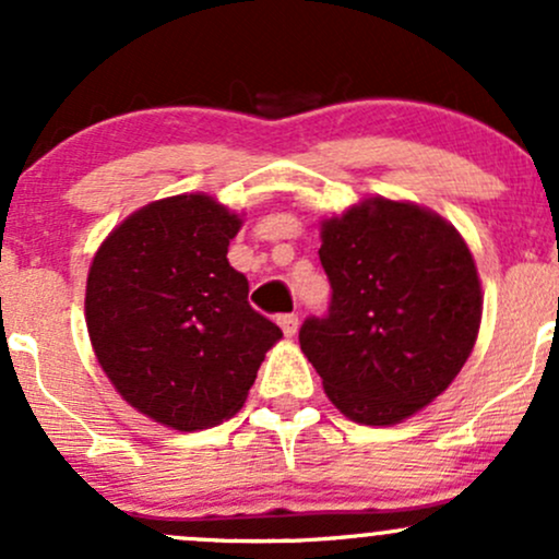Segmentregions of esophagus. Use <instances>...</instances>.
<instances>
[{
  "instance_id": "34e87169",
  "label": "esophagus",
  "mask_w": 559,
  "mask_h": 559,
  "mask_svg": "<svg viewBox=\"0 0 559 559\" xmlns=\"http://www.w3.org/2000/svg\"><path fill=\"white\" fill-rule=\"evenodd\" d=\"M278 325L284 329L286 336H294L299 329V316H294V312H286V316H278Z\"/></svg>"
}]
</instances>
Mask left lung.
Here are the masks:
<instances>
[{
  "label": "left lung",
  "instance_id": "8db88e82",
  "mask_svg": "<svg viewBox=\"0 0 559 559\" xmlns=\"http://www.w3.org/2000/svg\"><path fill=\"white\" fill-rule=\"evenodd\" d=\"M318 254L331 301L301 323V352L346 418H409L452 383L476 344L471 249L439 215L378 197L323 223Z\"/></svg>",
  "mask_w": 559,
  "mask_h": 559
}]
</instances>
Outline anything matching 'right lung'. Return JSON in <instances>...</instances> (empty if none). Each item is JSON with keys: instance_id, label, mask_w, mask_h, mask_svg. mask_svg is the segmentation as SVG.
I'll return each mask as SVG.
<instances>
[{"instance_id": "right-lung-1", "label": "right lung", "mask_w": 559, "mask_h": 559, "mask_svg": "<svg viewBox=\"0 0 559 559\" xmlns=\"http://www.w3.org/2000/svg\"><path fill=\"white\" fill-rule=\"evenodd\" d=\"M239 226L204 194L163 199L120 223L88 271L96 360L128 404L176 431L239 413L284 336L249 305L247 275L226 258Z\"/></svg>"}]
</instances>
